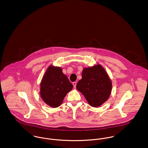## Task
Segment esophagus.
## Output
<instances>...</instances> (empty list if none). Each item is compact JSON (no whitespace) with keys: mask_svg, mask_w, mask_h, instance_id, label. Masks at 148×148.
I'll list each match as a JSON object with an SVG mask.
<instances>
[{"mask_svg":"<svg viewBox=\"0 0 148 148\" xmlns=\"http://www.w3.org/2000/svg\"><path fill=\"white\" fill-rule=\"evenodd\" d=\"M73 86H74V88H76V85H77V82H73Z\"/></svg>","mask_w":148,"mask_h":148,"instance_id":"esophagus-1","label":"esophagus"}]
</instances>
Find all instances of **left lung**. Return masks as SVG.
I'll return each mask as SVG.
<instances>
[{"label": "left lung", "instance_id": "left-lung-1", "mask_svg": "<svg viewBox=\"0 0 148 148\" xmlns=\"http://www.w3.org/2000/svg\"><path fill=\"white\" fill-rule=\"evenodd\" d=\"M112 88L110 78L105 69L99 64L84 68L82 72V78L77 84V89L93 107H98L108 99Z\"/></svg>", "mask_w": 148, "mask_h": 148}]
</instances>
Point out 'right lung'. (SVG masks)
Segmentation results:
<instances>
[{
  "instance_id": "add662e5",
  "label": "right lung",
  "mask_w": 148,
  "mask_h": 148,
  "mask_svg": "<svg viewBox=\"0 0 148 148\" xmlns=\"http://www.w3.org/2000/svg\"><path fill=\"white\" fill-rule=\"evenodd\" d=\"M73 87L62 69L51 65L42 77L40 94L47 104L56 108L62 104L64 97Z\"/></svg>"
}]
</instances>
